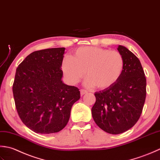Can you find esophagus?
Returning <instances> with one entry per match:
<instances>
[{"label":"esophagus","mask_w":160,"mask_h":160,"mask_svg":"<svg viewBox=\"0 0 160 160\" xmlns=\"http://www.w3.org/2000/svg\"><path fill=\"white\" fill-rule=\"evenodd\" d=\"M80 92H81V95H83V94L88 93V91L86 90H83V89H81Z\"/></svg>","instance_id":"esophagus-1"}]
</instances>
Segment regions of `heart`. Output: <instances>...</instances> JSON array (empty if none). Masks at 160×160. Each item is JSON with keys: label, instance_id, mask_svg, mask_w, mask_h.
<instances>
[{"label": "heart", "instance_id": "1", "mask_svg": "<svg viewBox=\"0 0 160 160\" xmlns=\"http://www.w3.org/2000/svg\"><path fill=\"white\" fill-rule=\"evenodd\" d=\"M124 66V58L118 51L81 47L73 52L70 58H64L61 69L70 83L79 82L86 72L87 86L105 90L119 81Z\"/></svg>", "mask_w": 160, "mask_h": 160}]
</instances>
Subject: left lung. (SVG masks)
Segmentation results:
<instances>
[{"instance_id": "8db88e82", "label": "left lung", "mask_w": 160, "mask_h": 160, "mask_svg": "<svg viewBox=\"0 0 160 160\" xmlns=\"http://www.w3.org/2000/svg\"><path fill=\"white\" fill-rule=\"evenodd\" d=\"M117 50L125 60L122 75L112 87L94 93L92 108L97 125L113 135L127 131L138 122L146 96V79L139 58L122 45Z\"/></svg>"}]
</instances>
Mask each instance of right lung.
Masks as SVG:
<instances>
[{
	"label": "right lung",
	"instance_id": "right-lung-1",
	"mask_svg": "<svg viewBox=\"0 0 160 160\" xmlns=\"http://www.w3.org/2000/svg\"><path fill=\"white\" fill-rule=\"evenodd\" d=\"M64 52V48L35 51L16 68L12 86L16 108L22 123L37 133L59 132L80 99L78 88L62 82Z\"/></svg>",
	"mask_w": 160,
	"mask_h": 160
}]
</instances>
